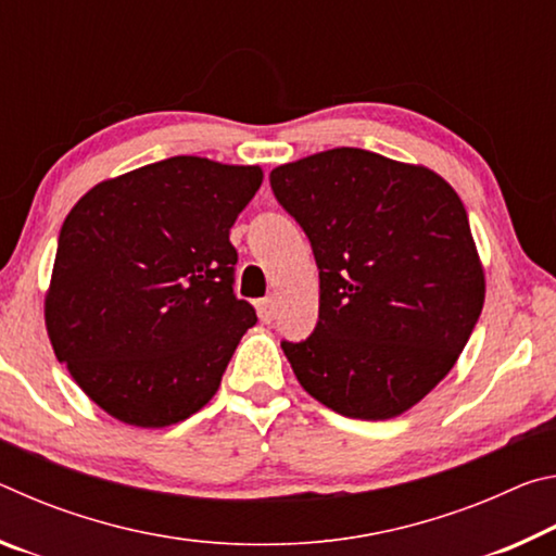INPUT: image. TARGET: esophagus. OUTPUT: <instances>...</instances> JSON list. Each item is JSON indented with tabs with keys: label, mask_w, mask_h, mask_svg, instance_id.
Instances as JSON below:
<instances>
[{
	"label": "esophagus",
	"mask_w": 556,
	"mask_h": 556,
	"mask_svg": "<svg viewBox=\"0 0 556 556\" xmlns=\"http://www.w3.org/2000/svg\"><path fill=\"white\" fill-rule=\"evenodd\" d=\"M257 314H260V321L262 324H269V321H275V314H277V308H275V299H262V301H257Z\"/></svg>",
	"instance_id": "obj_1"
}]
</instances>
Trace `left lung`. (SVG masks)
Segmentation results:
<instances>
[{
	"label": "left lung",
	"instance_id": "left-lung-1",
	"mask_svg": "<svg viewBox=\"0 0 556 556\" xmlns=\"http://www.w3.org/2000/svg\"><path fill=\"white\" fill-rule=\"evenodd\" d=\"M271 191L312 242L318 324L281 341L312 397L392 419L446 378L485 299L458 193L425 166L341 147L277 166Z\"/></svg>",
	"mask_w": 556,
	"mask_h": 556
}]
</instances>
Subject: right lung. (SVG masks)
Returning a JSON list of instances; mask_svg holds the SVG:
<instances>
[{
  "instance_id": "right-lung-1",
  "label": "right lung",
  "mask_w": 556,
  "mask_h": 556,
  "mask_svg": "<svg viewBox=\"0 0 556 556\" xmlns=\"http://www.w3.org/2000/svg\"><path fill=\"white\" fill-rule=\"evenodd\" d=\"M260 166L172 156L110 178L65 218L46 328L80 390L131 427L199 412L220 388L252 304L232 291L230 228Z\"/></svg>"
}]
</instances>
